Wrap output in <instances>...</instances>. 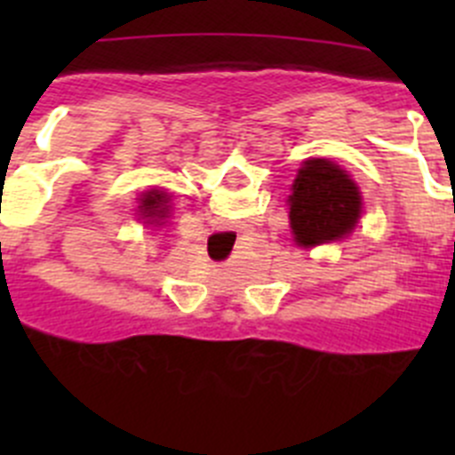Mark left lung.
<instances>
[{"label": "left lung", "mask_w": 455, "mask_h": 455, "mask_svg": "<svg viewBox=\"0 0 455 455\" xmlns=\"http://www.w3.org/2000/svg\"><path fill=\"white\" fill-rule=\"evenodd\" d=\"M289 220L299 246L344 239L355 228L363 198L347 172L325 159H309L289 196Z\"/></svg>", "instance_id": "8db88e82"}]
</instances>
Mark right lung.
<instances>
[{
    "instance_id": "1",
    "label": "right lung",
    "mask_w": 455,
    "mask_h": 455,
    "mask_svg": "<svg viewBox=\"0 0 455 455\" xmlns=\"http://www.w3.org/2000/svg\"><path fill=\"white\" fill-rule=\"evenodd\" d=\"M168 198L166 193H159V191H150L146 193V198L140 200V212H143V216L146 219H164L168 212L166 207Z\"/></svg>"
}]
</instances>
